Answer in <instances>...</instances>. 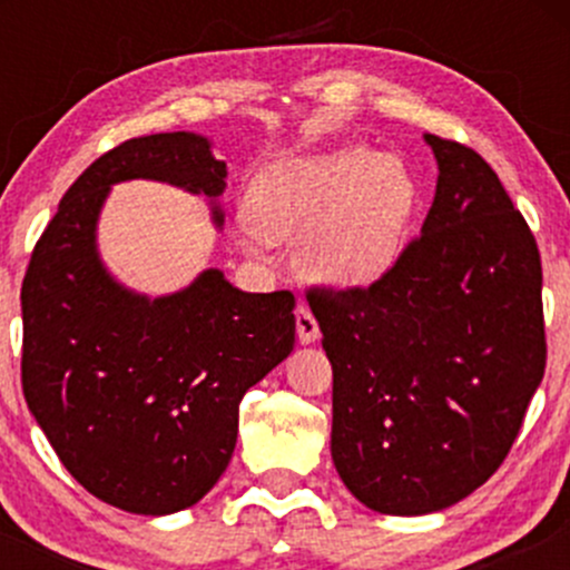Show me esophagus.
<instances>
[{"mask_svg":"<svg viewBox=\"0 0 570 570\" xmlns=\"http://www.w3.org/2000/svg\"><path fill=\"white\" fill-rule=\"evenodd\" d=\"M297 337L303 345H311L316 343L318 337H322V332H318V322L316 316L311 313V307L305 303L297 305Z\"/></svg>","mask_w":570,"mask_h":570,"instance_id":"1","label":"esophagus"}]
</instances>
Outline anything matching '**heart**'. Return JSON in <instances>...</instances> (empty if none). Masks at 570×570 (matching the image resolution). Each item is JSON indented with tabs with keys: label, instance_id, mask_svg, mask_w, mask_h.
I'll return each instance as SVG.
<instances>
[{
	"label": "heart",
	"instance_id": "b5f03b06",
	"mask_svg": "<svg viewBox=\"0 0 570 570\" xmlns=\"http://www.w3.org/2000/svg\"><path fill=\"white\" fill-rule=\"evenodd\" d=\"M421 187L402 158L364 144L299 155L263 168L248 189L254 222L240 225L248 252L303 240L311 278L358 289L394 271L415 219Z\"/></svg>",
	"mask_w": 570,
	"mask_h": 570
}]
</instances>
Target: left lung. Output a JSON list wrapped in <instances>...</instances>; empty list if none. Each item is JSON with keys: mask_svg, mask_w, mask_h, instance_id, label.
I'll list each match as a JSON object with an SVG mask.
<instances>
[{"mask_svg": "<svg viewBox=\"0 0 570 570\" xmlns=\"http://www.w3.org/2000/svg\"><path fill=\"white\" fill-rule=\"evenodd\" d=\"M421 235L367 289H311L332 364V461L364 507L415 517L485 485L547 367L541 257L474 149L423 136Z\"/></svg>", "mask_w": 570, "mask_h": 570, "instance_id": "8db88e82", "label": "left lung"}]
</instances>
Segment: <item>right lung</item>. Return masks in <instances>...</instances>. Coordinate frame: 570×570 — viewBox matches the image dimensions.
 I'll list each match as a JSON object with an SVG mask.
<instances>
[{
	"label": "right lung",
	"mask_w": 570,
	"mask_h": 570,
	"mask_svg": "<svg viewBox=\"0 0 570 570\" xmlns=\"http://www.w3.org/2000/svg\"><path fill=\"white\" fill-rule=\"evenodd\" d=\"M155 179L217 198L227 166L206 136L122 141L58 203L21 286L23 396L67 472L134 514L198 503L230 463L238 404L294 348V294L235 289L217 267L163 297L101 263L98 214L117 181Z\"/></svg>",
	"instance_id": "obj_1"
}]
</instances>
